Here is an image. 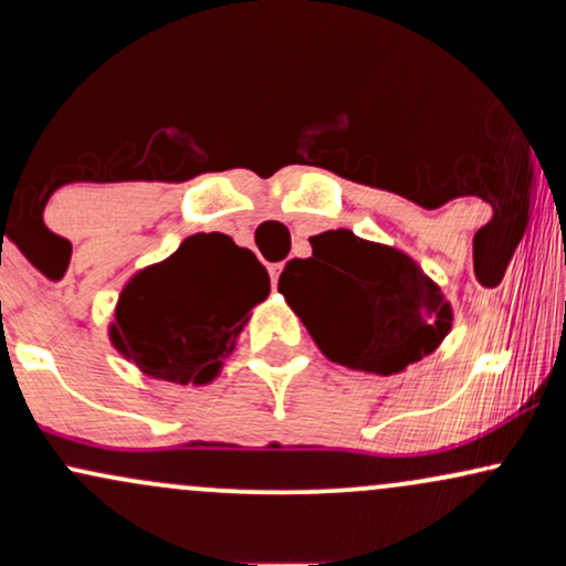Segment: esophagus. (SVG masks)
<instances>
[{"mask_svg": "<svg viewBox=\"0 0 566 566\" xmlns=\"http://www.w3.org/2000/svg\"><path fill=\"white\" fill-rule=\"evenodd\" d=\"M269 274H271V284H274V290H276V284H279V274H282V263L269 265Z\"/></svg>", "mask_w": 566, "mask_h": 566, "instance_id": "1", "label": "esophagus"}]
</instances>
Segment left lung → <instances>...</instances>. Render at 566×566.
Returning <instances> with one entry per match:
<instances>
[{"label": "left lung", "instance_id": "1", "mask_svg": "<svg viewBox=\"0 0 566 566\" xmlns=\"http://www.w3.org/2000/svg\"><path fill=\"white\" fill-rule=\"evenodd\" d=\"M311 250L284 265L279 292L327 359L394 375L450 333V303L405 252L346 229L319 233Z\"/></svg>", "mask_w": 566, "mask_h": 566}]
</instances>
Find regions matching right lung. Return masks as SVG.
<instances>
[{"mask_svg": "<svg viewBox=\"0 0 566 566\" xmlns=\"http://www.w3.org/2000/svg\"><path fill=\"white\" fill-rule=\"evenodd\" d=\"M269 290V271L250 250L226 233H193L165 263L129 279L112 340L151 378L210 382Z\"/></svg>", "mask_w": 566, "mask_h": 566, "instance_id": "1", "label": "right lung"}]
</instances>
